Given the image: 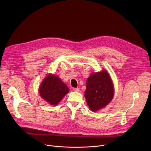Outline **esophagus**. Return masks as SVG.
<instances>
[{"instance_id": "34e87169", "label": "esophagus", "mask_w": 151, "mask_h": 151, "mask_svg": "<svg viewBox=\"0 0 151 151\" xmlns=\"http://www.w3.org/2000/svg\"><path fill=\"white\" fill-rule=\"evenodd\" d=\"M73 90L74 91H76V92H78V91H80L79 88H74Z\"/></svg>"}]
</instances>
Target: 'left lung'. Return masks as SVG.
Here are the masks:
<instances>
[{
	"mask_svg": "<svg viewBox=\"0 0 151 151\" xmlns=\"http://www.w3.org/2000/svg\"><path fill=\"white\" fill-rule=\"evenodd\" d=\"M86 83L85 97L92 111L102 109L113 99L114 86L106 70L91 74Z\"/></svg>",
	"mask_w": 151,
	"mask_h": 151,
	"instance_id": "left-lung-1",
	"label": "left lung"
}]
</instances>
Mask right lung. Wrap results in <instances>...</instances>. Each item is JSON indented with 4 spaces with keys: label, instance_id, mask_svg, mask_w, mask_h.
<instances>
[{
    "label": "right lung",
    "instance_id": "add662e5",
    "mask_svg": "<svg viewBox=\"0 0 151 151\" xmlns=\"http://www.w3.org/2000/svg\"><path fill=\"white\" fill-rule=\"evenodd\" d=\"M68 92L67 85L58 76L51 74L46 76L39 87L42 98L52 105H57Z\"/></svg>",
    "mask_w": 151,
    "mask_h": 151
}]
</instances>
